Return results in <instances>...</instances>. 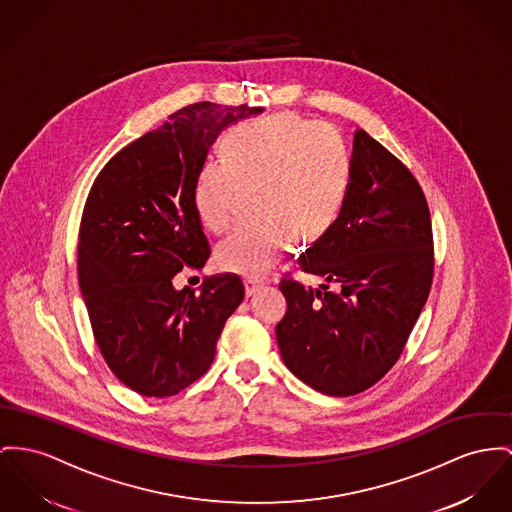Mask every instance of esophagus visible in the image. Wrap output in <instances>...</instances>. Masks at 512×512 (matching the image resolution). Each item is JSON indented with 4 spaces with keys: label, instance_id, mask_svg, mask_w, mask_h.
<instances>
[{
    "label": "esophagus",
    "instance_id": "34e87169",
    "mask_svg": "<svg viewBox=\"0 0 512 512\" xmlns=\"http://www.w3.org/2000/svg\"><path fill=\"white\" fill-rule=\"evenodd\" d=\"M260 289H264V283H262V281H256V279H246V281H244V293H246V297L256 295Z\"/></svg>",
    "mask_w": 512,
    "mask_h": 512
}]
</instances>
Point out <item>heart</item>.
<instances>
[{
  "label": "heart",
  "mask_w": 512,
  "mask_h": 512,
  "mask_svg": "<svg viewBox=\"0 0 512 512\" xmlns=\"http://www.w3.org/2000/svg\"><path fill=\"white\" fill-rule=\"evenodd\" d=\"M223 157L196 174L194 207L202 225L221 233L242 190H252L254 219L217 244L221 270L262 277L295 239H320L340 217L351 184V163L336 130L291 112L252 120L223 139Z\"/></svg>",
  "instance_id": "obj_1"
}]
</instances>
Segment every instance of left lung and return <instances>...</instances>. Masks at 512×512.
Instances as JSON below:
<instances>
[{"label":"left lung","mask_w":512,"mask_h":512,"mask_svg":"<svg viewBox=\"0 0 512 512\" xmlns=\"http://www.w3.org/2000/svg\"><path fill=\"white\" fill-rule=\"evenodd\" d=\"M297 262L326 283L312 289L281 279L287 312L275 336L283 363L328 396L371 388L404 351L427 303L435 258L419 182L365 130L353 137L340 217Z\"/></svg>","instance_id":"8db88e82"}]
</instances>
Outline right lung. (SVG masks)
<instances>
[{
  "label": "right lung",
  "mask_w": 512,
  "mask_h": 512,
  "mask_svg": "<svg viewBox=\"0 0 512 512\" xmlns=\"http://www.w3.org/2000/svg\"><path fill=\"white\" fill-rule=\"evenodd\" d=\"M258 106L196 103L118 151L87 196L77 246L79 289L110 371L149 398H169L211 367L227 318L244 299L239 275L176 291L202 270L209 244L194 207L196 174L217 136Z\"/></svg>",
  "instance_id": "right-lung-1"
}]
</instances>
